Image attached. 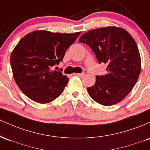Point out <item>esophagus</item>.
I'll return each instance as SVG.
<instances>
[{"instance_id":"esophagus-1","label":"esophagus","mask_w":150,"mask_h":150,"mask_svg":"<svg viewBox=\"0 0 150 150\" xmlns=\"http://www.w3.org/2000/svg\"><path fill=\"white\" fill-rule=\"evenodd\" d=\"M75 75L78 76L79 77H83L84 75H85V74L84 73H80V74H75Z\"/></svg>"}]
</instances>
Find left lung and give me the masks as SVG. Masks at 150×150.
Listing matches in <instances>:
<instances>
[{"label": "left lung", "mask_w": 150, "mask_h": 150, "mask_svg": "<svg viewBox=\"0 0 150 150\" xmlns=\"http://www.w3.org/2000/svg\"><path fill=\"white\" fill-rule=\"evenodd\" d=\"M79 42L90 47L99 64L108 65L106 74L96 76L95 84L87 88L90 96L105 106L121 101L140 73V56L134 39L124 29L106 27L84 33Z\"/></svg>", "instance_id": "1"}]
</instances>
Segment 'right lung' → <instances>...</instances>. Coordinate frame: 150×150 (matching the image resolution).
Returning a JSON list of instances; mask_svg holds the SVG:
<instances>
[{
  "instance_id": "1",
  "label": "right lung",
  "mask_w": 150,
  "mask_h": 150,
  "mask_svg": "<svg viewBox=\"0 0 150 150\" xmlns=\"http://www.w3.org/2000/svg\"><path fill=\"white\" fill-rule=\"evenodd\" d=\"M80 33L38 30L20 40L11 54V65L14 79L25 95L40 103L59 96L69 79L62 69L52 71V67L62 61L67 50Z\"/></svg>"
}]
</instances>
